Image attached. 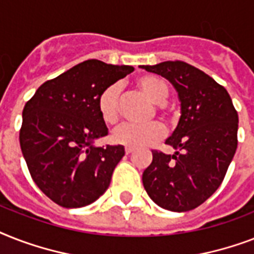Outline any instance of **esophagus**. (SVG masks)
I'll return each instance as SVG.
<instances>
[{"label": "esophagus", "mask_w": 254, "mask_h": 254, "mask_svg": "<svg viewBox=\"0 0 254 254\" xmlns=\"http://www.w3.org/2000/svg\"><path fill=\"white\" fill-rule=\"evenodd\" d=\"M133 151H134L133 147H125V153H127V154H131Z\"/></svg>", "instance_id": "obj_1"}]
</instances>
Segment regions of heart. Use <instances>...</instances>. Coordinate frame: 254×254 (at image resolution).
Wrapping results in <instances>:
<instances>
[{"instance_id": "1", "label": "heart", "mask_w": 254, "mask_h": 254, "mask_svg": "<svg viewBox=\"0 0 254 254\" xmlns=\"http://www.w3.org/2000/svg\"><path fill=\"white\" fill-rule=\"evenodd\" d=\"M137 85L145 92L153 103L162 104L169 99L170 87L166 80L154 75H146L139 77ZM120 85L117 83L108 85L97 99V108L104 123L116 124L120 119ZM162 112V108H161ZM163 113V112H162ZM165 137V127L158 123L147 125L124 124L113 131V142L127 147H143L154 145Z\"/></svg>"}]
</instances>
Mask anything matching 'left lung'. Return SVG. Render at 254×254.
Returning <instances> with one entry per match:
<instances>
[{
    "instance_id": "obj_1",
    "label": "left lung",
    "mask_w": 254,
    "mask_h": 254,
    "mask_svg": "<svg viewBox=\"0 0 254 254\" xmlns=\"http://www.w3.org/2000/svg\"><path fill=\"white\" fill-rule=\"evenodd\" d=\"M142 68L167 79L181 101L178 127L166 139L177 151L153 150L143 187L159 207L186 212L221 185L236 153L239 116L227 89L189 63L169 61Z\"/></svg>"
}]
</instances>
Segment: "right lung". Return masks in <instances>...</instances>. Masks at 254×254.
Segmentation results:
<instances>
[{
    "label": "right lung",
    "mask_w": 254,
    "mask_h": 254,
    "mask_svg": "<svg viewBox=\"0 0 254 254\" xmlns=\"http://www.w3.org/2000/svg\"><path fill=\"white\" fill-rule=\"evenodd\" d=\"M134 71L89 59L38 88L22 112L19 143L30 175L57 204L79 208L103 195L125 155L123 145L97 147L108 127L100 93Z\"/></svg>",
    "instance_id": "1"
}]
</instances>
